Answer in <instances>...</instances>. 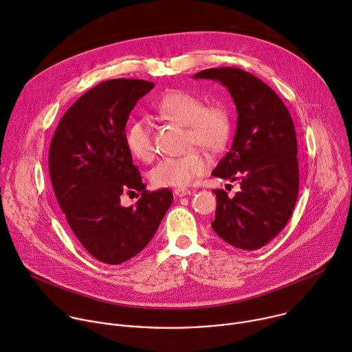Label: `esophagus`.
I'll list each match as a JSON object with an SVG mask.
<instances>
[{
	"instance_id": "34e87169",
	"label": "esophagus",
	"mask_w": 352,
	"mask_h": 352,
	"mask_svg": "<svg viewBox=\"0 0 352 352\" xmlns=\"http://www.w3.org/2000/svg\"><path fill=\"white\" fill-rule=\"evenodd\" d=\"M174 195L181 197V196H186V195H190V190L186 189V188H177L174 189Z\"/></svg>"
}]
</instances>
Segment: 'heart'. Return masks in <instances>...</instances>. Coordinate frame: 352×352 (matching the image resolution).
<instances>
[{
	"label": "heart",
	"instance_id": "b5f03b06",
	"mask_svg": "<svg viewBox=\"0 0 352 352\" xmlns=\"http://www.w3.org/2000/svg\"><path fill=\"white\" fill-rule=\"evenodd\" d=\"M155 110L164 118L186 126L185 144H199L210 152H220L231 135V116L227 107L214 103L205 106L202 97L186 90H171L157 98ZM125 143L133 157L148 163L155 159L152 131L146 120H133L125 132ZM210 167L209 157L202 150L160 160L148 173L156 188L186 186Z\"/></svg>",
	"mask_w": 352,
	"mask_h": 352
}]
</instances>
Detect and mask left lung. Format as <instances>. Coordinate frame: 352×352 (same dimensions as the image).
Masks as SVG:
<instances>
[{
  "instance_id": "8db88e82",
  "label": "left lung",
  "mask_w": 352,
  "mask_h": 352,
  "mask_svg": "<svg viewBox=\"0 0 352 352\" xmlns=\"http://www.w3.org/2000/svg\"><path fill=\"white\" fill-rule=\"evenodd\" d=\"M193 78L226 86L238 114L231 150L212 175L238 181L241 190L234 197H228L224 189L213 190L217 208L212 227L235 248L259 249L285 227L298 197V146L292 118L265 82L239 68H210Z\"/></svg>"
}]
</instances>
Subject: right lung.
<instances>
[{
  "label": "right lung",
  "mask_w": 352,
  "mask_h": 352,
  "mask_svg": "<svg viewBox=\"0 0 352 352\" xmlns=\"http://www.w3.org/2000/svg\"><path fill=\"white\" fill-rule=\"evenodd\" d=\"M153 87L140 79L98 83L67 110L50 144V178L58 205L83 248L107 265L138 255L173 204L170 189H144L125 143L131 111ZM135 191L142 193L137 205L124 208L120 195Z\"/></svg>",
  "instance_id": "right-lung-1"
}]
</instances>
